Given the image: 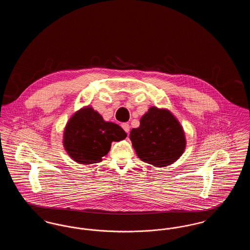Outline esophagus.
Masks as SVG:
<instances>
[{
  "label": "esophagus",
  "mask_w": 250,
  "mask_h": 250,
  "mask_svg": "<svg viewBox=\"0 0 250 250\" xmlns=\"http://www.w3.org/2000/svg\"><path fill=\"white\" fill-rule=\"evenodd\" d=\"M122 127H123V129L125 131L127 134L129 133V130H130V126H129V125H128L127 123H124V124H122Z\"/></svg>",
  "instance_id": "1"
}]
</instances>
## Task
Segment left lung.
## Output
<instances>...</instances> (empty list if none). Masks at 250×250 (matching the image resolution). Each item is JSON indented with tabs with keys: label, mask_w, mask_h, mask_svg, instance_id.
Instances as JSON below:
<instances>
[{
	"label": "left lung",
	"mask_w": 250,
	"mask_h": 250,
	"mask_svg": "<svg viewBox=\"0 0 250 250\" xmlns=\"http://www.w3.org/2000/svg\"><path fill=\"white\" fill-rule=\"evenodd\" d=\"M129 138L139 158L157 167L173 164L187 147L184 128L167 108L149 107Z\"/></svg>",
	"instance_id": "1"
}]
</instances>
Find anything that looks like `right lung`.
<instances>
[{"instance_id": "add662e5", "label": "right lung", "mask_w": 250, "mask_h": 250, "mask_svg": "<svg viewBox=\"0 0 250 250\" xmlns=\"http://www.w3.org/2000/svg\"><path fill=\"white\" fill-rule=\"evenodd\" d=\"M127 134L117 124L106 122L91 106L77 110L65 125L62 145L67 155L79 164H94L107 155L112 142Z\"/></svg>"}]
</instances>
